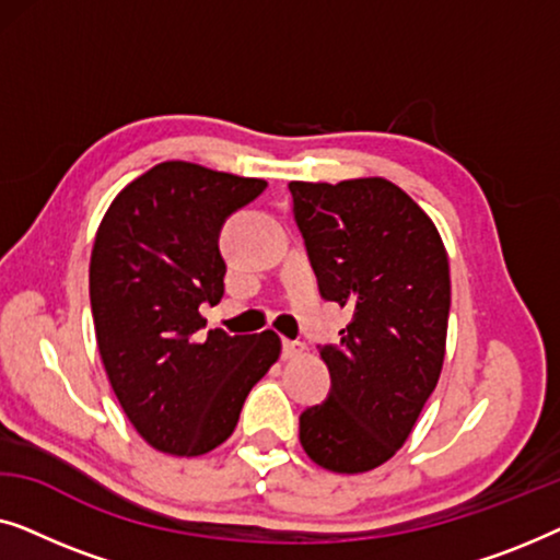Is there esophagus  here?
<instances>
[{"label": "esophagus", "mask_w": 560, "mask_h": 560, "mask_svg": "<svg viewBox=\"0 0 560 560\" xmlns=\"http://www.w3.org/2000/svg\"><path fill=\"white\" fill-rule=\"evenodd\" d=\"M305 354V347L301 341H282V357L285 359H298V357H303Z\"/></svg>", "instance_id": "esophagus-1"}]
</instances>
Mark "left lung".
I'll use <instances>...</instances> for the list:
<instances>
[{"label": "left lung", "mask_w": 560, "mask_h": 560, "mask_svg": "<svg viewBox=\"0 0 560 560\" xmlns=\"http://www.w3.org/2000/svg\"><path fill=\"white\" fill-rule=\"evenodd\" d=\"M318 290L349 305L320 347L331 393L303 410L301 443L336 474L377 469L408 441L439 385L451 308L448 257L428 213L385 178L290 183Z\"/></svg>", "instance_id": "obj_1"}]
</instances>
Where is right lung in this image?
<instances>
[{"label":"right lung","instance_id":"obj_1","mask_svg":"<svg viewBox=\"0 0 560 560\" xmlns=\"http://www.w3.org/2000/svg\"><path fill=\"white\" fill-rule=\"evenodd\" d=\"M265 188L167 160L119 190L98 224L89 267L98 354L129 423L163 454L221 446L280 357L275 331L203 334L198 311L224 295L221 226Z\"/></svg>","mask_w":560,"mask_h":560}]
</instances>
